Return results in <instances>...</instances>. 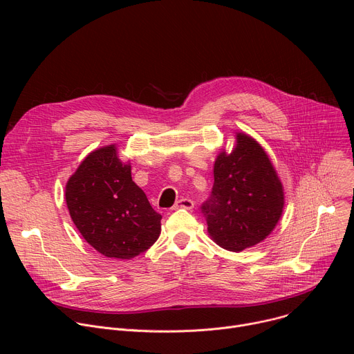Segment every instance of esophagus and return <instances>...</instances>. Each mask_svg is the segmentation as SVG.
I'll return each mask as SVG.
<instances>
[{
	"instance_id": "1",
	"label": "esophagus",
	"mask_w": 354,
	"mask_h": 354,
	"mask_svg": "<svg viewBox=\"0 0 354 354\" xmlns=\"http://www.w3.org/2000/svg\"><path fill=\"white\" fill-rule=\"evenodd\" d=\"M179 208L192 209L194 208V201L189 199V198H180L179 201L175 202V205L172 207V209H179Z\"/></svg>"
}]
</instances>
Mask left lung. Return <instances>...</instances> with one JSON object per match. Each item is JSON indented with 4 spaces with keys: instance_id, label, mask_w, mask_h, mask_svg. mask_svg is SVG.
<instances>
[{
    "instance_id": "8db88e82",
    "label": "left lung",
    "mask_w": 354,
    "mask_h": 354,
    "mask_svg": "<svg viewBox=\"0 0 354 354\" xmlns=\"http://www.w3.org/2000/svg\"><path fill=\"white\" fill-rule=\"evenodd\" d=\"M284 203L283 182L266 149L235 132L232 151L216 155L212 195L202 207L214 243L234 252L263 243L281 219Z\"/></svg>"
}]
</instances>
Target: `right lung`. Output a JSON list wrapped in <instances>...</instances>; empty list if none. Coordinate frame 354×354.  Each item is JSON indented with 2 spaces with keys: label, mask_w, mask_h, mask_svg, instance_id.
<instances>
[{
  "label": "right lung",
  "mask_w": 354,
  "mask_h": 354,
  "mask_svg": "<svg viewBox=\"0 0 354 354\" xmlns=\"http://www.w3.org/2000/svg\"><path fill=\"white\" fill-rule=\"evenodd\" d=\"M116 143L90 152L66 183V203L87 244L107 258L132 259L155 244L160 214L132 180Z\"/></svg>",
  "instance_id": "right-lung-1"
}]
</instances>
